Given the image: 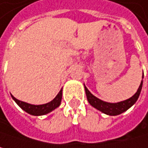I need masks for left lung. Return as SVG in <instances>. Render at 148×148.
<instances>
[{"label": "left lung", "instance_id": "left-lung-1", "mask_svg": "<svg viewBox=\"0 0 148 148\" xmlns=\"http://www.w3.org/2000/svg\"><path fill=\"white\" fill-rule=\"evenodd\" d=\"M142 79H143V75H142ZM142 84H143V81H141L137 92L132 97H130L129 99L125 100L123 101H120V102H116V103H110V102H107V101H103L100 100L99 98H97L96 96L92 95L85 85H84V87H85V91H86V95H87L88 101L92 107H94L97 110L102 112L105 114L115 116V115H119V114L126 112L137 101V100L140 96V94L141 92Z\"/></svg>", "mask_w": 148, "mask_h": 148}]
</instances>
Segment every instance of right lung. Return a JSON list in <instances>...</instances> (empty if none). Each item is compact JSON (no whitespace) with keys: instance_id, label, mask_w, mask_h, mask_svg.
<instances>
[{"instance_id":"right-lung-1","label":"right lung","mask_w":148,"mask_h":148,"mask_svg":"<svg viewBox=\"0 0 148 148\" xmlns=\"http://www.w3.org/2000/svg\"><path fill=\"white\" fill-rule=\"evenodd\" d=\"M12 99L16 102V104L25 112H27V114H31V115H34V116H40V115H45L52 111H53L55 108H57L61 102V99H62V88L60 90V92L58 93V95L55 96V98L51 101L48 103L46 104H42V105H33V104H29L21 101L17 100L16 98H14L12 95Z\"/></svg>"}]
</instances>
